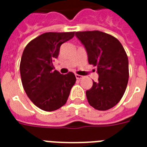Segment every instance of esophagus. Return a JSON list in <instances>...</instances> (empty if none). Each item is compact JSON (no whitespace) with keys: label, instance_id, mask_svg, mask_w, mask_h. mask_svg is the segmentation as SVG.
<instances>
[{"label":"esophagus","instance_id":"esophagus-1","mask_svg":"<svg viewBox=\"0 0 147 147\" xmlns=\"http://www.w3.org/2000/svg\"><path fill=\"white\" fill-rule=\"evenodd\" d=\"M75 77H76V78H77L78 80H81V79L83 78V76H81V75L79 74H75Z\"/></svg>","mask_w":147,"mask_h":147}]
</instances>
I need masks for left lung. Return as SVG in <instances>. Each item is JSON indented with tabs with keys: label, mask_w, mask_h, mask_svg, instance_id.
Here are the masks:
<instances>
[{
	"label": "left lung",
	"mask_w": 147,
	"mask_h": 147,
	"mask_svg": "<svg viewBox=\"0 0 147 147\" xmlns=\"http://www.w3.org/2000/svg\"><path fill=\"white\" fill-rule=\"evenodd\" d=\"M86 49L89 64L97 67L98 81L86 91L88 101L98 110L113 107L125 93L128 77V59L118 40L98 30L76 32Z\"/></svg>",
	"instance_id": "obj_1"
}]
</instances>
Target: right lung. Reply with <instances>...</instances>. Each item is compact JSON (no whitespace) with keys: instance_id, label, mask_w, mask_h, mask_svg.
I'll use <instances>...</instances> for the list:
<instances>
[{"instance_id":"right-lung-1","label":"right lung","mask_w":147,"mask_h":147,"mask_svg":"<svg viewBox=\"0 0 147 147\" xmlns=\"http://www.w3.org/2000/svg\"><path fill=\"white\" fill-rule=\"evenodd\" d=\"M74 33H45L32 40L22 52L19 70L23 88L33 103L45 111H54L66 104L76 82L72 72L61 74L53 66L60 46Z\"/></svg>"}]
</instances>
